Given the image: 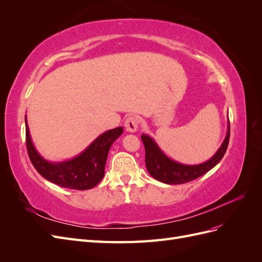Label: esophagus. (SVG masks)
Masks as SVG:
<instances>
[{
	"label": "esophagus",
	"instance_id": "obj_1",
	"mask_svg": "<svg viewBox=\"0 0 262 262\" xmlns=\"http://www.w3.org/2000/svg\"><path fill=\"white\" fill-rule=\"evenodd\" d=\"M124 128L128 132L134 133L137 132L139 129V122H138V119L136 117H128L125 119L124 121Z\"/></svg>",
	"mask_w": 262,
	"mask_h": 262
}]
</instances>
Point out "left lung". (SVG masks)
I'll return each instance as SVG.
<instances>
[{
  "label": "left lung",
  "mask_w": 262,
  "mask_h": 262,
  "mask_svg": "<svg viewBox=\"0 0 262 262\" xmlns=\"http://www.w3.org/2000/svg\"><path fill=\"white\" fill-rule=\"evenodd\" d=\"M141 139L145 147V165L149 175L164 184L180 185L203 176L223 158L229 141V120L227 121V132L223 143L210 160L201 164L187 165L178 163L166 155L148 134L143 133Z\"/></svg>",
  "instance_id": "8db88e82"
}]
</instances>
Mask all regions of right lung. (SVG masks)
Returning <instances> with one entry per match:
<instances>
[{
    "instance_id": "add662e5",
    "label": "right lung",
    "mask_w": 262,
    "mask_h": 262,
    "mask_svg": "<svg viewBox=\"0 0 262 262\" xmlns=\"http://www.w3.org/2000/svg\"><path fill=\"white\" fill-rule=\"evenodd\" d=\"M26 145L34 167L53 184L74 190H87L97 186L105 175V165L109 149L123 132L122 126L104 132L95 139L83 152L63 162H50L38 152L25 117Z\"/></svg>"
}]
</instances>
